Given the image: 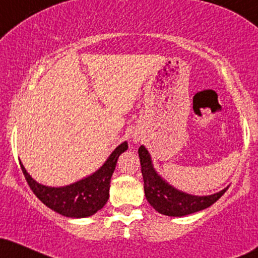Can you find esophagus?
Masks as SVG:
<instances>
[{"label":"esophagus","mask_w":258,"mask_h":258,"mask_svg":"<svg viewBox=\"0 0 258 258\" xmlns=\"http://www.w3.org/2000/svg\"><path fill=\"white\" fill-rule=\"evenodd\" d=\"M134 141H135V142H138V141H140V138H136V137H135Z\"/></svg>","instance_id":"34e87169"}]
</instances>
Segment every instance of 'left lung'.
<instances>
[{"label": "left lung", "mask_w": 258, "mask_h": 258, "mask_svg": "<svg viewBox=\"0 0 258 258\" xmlns=\"http://www.w3.org/2000/svg\"><path fill=\"white\" fill-rule=\"evenodd\" d=\"M141 159V170L144 181V194L149 205L160 214L169 217H183L196 213L211 207L217 202L228 187L209 196H194L185 194L169 185L163 177L155 171L152 164L151 155L146 147L141 146L138 149Z\"/></svg>", "instance_id": "8db88e82"}]
</instances>
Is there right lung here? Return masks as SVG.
Here are the masks:
<instances>
[{"label":"right lung","instance_id":"add662e5","mask_svg":"<svg viewBox=\"0 0 258 258\" xmlns=\"http://www.w3.org/2000/svg\"><path fill=\"white\" fill-rule=\"evenodd\" d=\"M127 148V142L121 143L94 174L63 187H49L36 182L25 170L23 164L21 161L19 164L29 187L45 206L64 217L86 218L95 214L105 206L109 200L110 179L116 163L120 154Z\"/></svg>","mask_w":258,"mask_h":258}]
</instances>
